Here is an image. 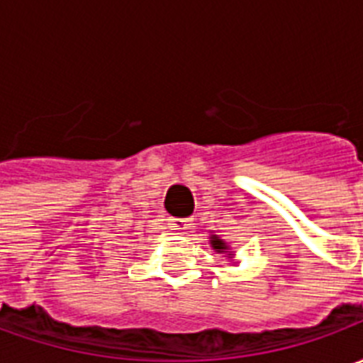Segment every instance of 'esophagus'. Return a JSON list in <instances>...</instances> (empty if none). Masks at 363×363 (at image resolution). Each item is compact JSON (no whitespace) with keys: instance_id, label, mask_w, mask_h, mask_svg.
<instances>
[{"instance_id":"esophagus-1","label":"esophagus","mask_w":363,"mask_h":363,"mask_svg":"<svg viewBox=\"0 0 363 363\" xmlns=\"http://www.w3.org/2000/svg\"><path fill=\"white\" fill-rule=\"evenodd\" d=\"M171 225H173L177 231H181V233H189V229H192V220H189V218H173L171 220Z\"/></svg>"}]
</instances>
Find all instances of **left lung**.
Returning a JSON list of instances; mask_svg holds the SVG:
<instances>
[{"mask_svg": "<svg viewBox=\"0 0 363 363\" xmlns=\"http://www.w3.org/2000/svg\"><path fill=\"white\" fill-rule=\"evenodd\" d=\"M210 245H212L213 251H218V252H229V255H231V251H229L228 243H225L223 239H220V237H218V235H212V237H210ZM229 259H231V257H229Z\"/></svg>", "mask_w": 363, "mask_h": 363, "instance_id": "1", "label": "left lung"}]
</instances>
